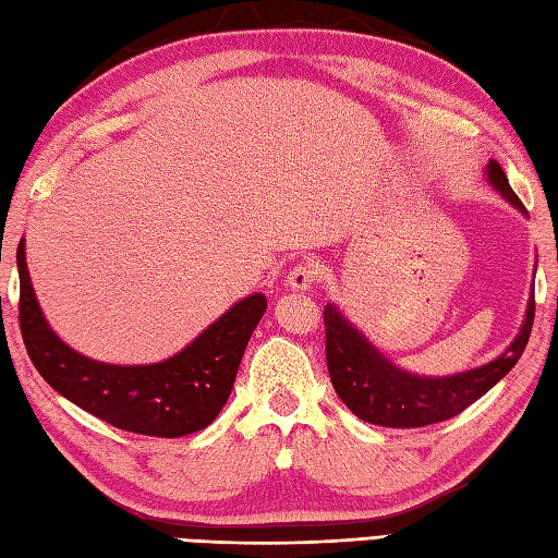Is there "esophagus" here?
Listing matches in <instances>:
<instances>
[{"mask_svg":"<svg viewBox=\"0 0 558 558\" xmlns=\"http://www.w3.org/2000/svg\"><path fill=\"white\" fill-rule=\"evenodd\" d=\"M318 280V266L314 260H300L298 266L290 268L288 272V286L292 290H312L314 282Z\"/></svg>","mask_w":558,"mask_h":558,"instance_id":"esophagus-1","label":"esophagus"}]
</instances>
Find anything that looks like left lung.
Here are the masks:
<instances>
[{"label":"left lung","instance_id":"left-lung-1","mask_svg":"<svg viewBox=\"0 0 558 558\" xmlns=\"http://www.w3.org/2000/svg\"><path fill=\"white\" fill-rule=\"evenodd\" d=\"M487 180L508 204L525 213V206L520 204L496 160H489L487 165ZM532 318H535V288L530 294L523 328L511 348L477 369L432 378L402 372L400 366L388 362L364 333L340 314L338 306L326 304V364L330 381H333L338 398L360 420L369 424L417 429V426L444 422L470 408L513 369L530 340Z\"/></svg>","mask_w":558,"mask_h":558}]
</instances>
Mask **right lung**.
<instances>
[{
    "mask_svg": "<svg viewBox=\"0 0 558 558\" xmlns=\"http://www.w3.org/2000/svg\"><path fill=\"white\" fill-rule=\"evenodd\" d=\"M19 324L31 362L59 396L117 429L177 438L206 429L230 398L246 342L266 312L264 294H248L216 324L156 364H105L64 345L45 322L31 286L23 240L16 252Z\"/></svg>",
    "mask_w": 558,
    "mask_h": 558,
    "instance_id": "add662e5",
    "label": "right lung"
}]
</instances>
